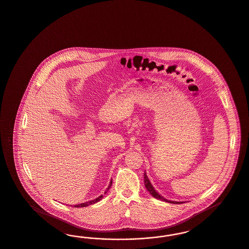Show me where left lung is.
Instances as JSON below:
<instances>
[{
  "mask_svg": "<svg viewBox=\"0 0 249 249\" xmlns=\"http://www.w3.org/2000/svg\"><path fill=\"white\" fill-rule=\"evenodd\" d=\"M143 176H144V185H145V187H146L147 191L149 192L150 194H151L155 198L160 199V200H162V201L169 202V203H171V204H179V203H181V202H176V201H170V200L165 199L163 196H161L160 194H159V193L155 190V188L153 187V185L151 184L149 179H148V177H147V175H146V173H145V172H144Z\"/></svg>",
  "mask_w": 249,
  "mask_h": 249,
  "instance_id": "1",
  "label": "left lung"
}]
</instances>
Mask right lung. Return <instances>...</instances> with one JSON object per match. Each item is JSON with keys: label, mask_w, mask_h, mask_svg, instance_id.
Instances as JSON below:
<instances>
[{"label": "right lung", "mask_w": 249, "mask_h": 249, "mask_svg": "<svg viewBox=\"0 0 249 249\" xmlns=\"http://www.w3.org/2000/svg\"><path fill=\"white\" fill-rule=\"evenodd\" d=\"M111 185H112V180L110 181L109 185H108V187H107V191L105 192V194H107V191L110 189ZM102 198H103V195H102V196H100L99 197H97L96 199H93V200H90V201L85 202V203H82V204H79V205H75L74 207H75V208H84V207H88V206H89V205H92V204H95V203H97V202L100 201V200H101Z\"/></svg>", "instance_id": "obj_1"}]
</instances>
